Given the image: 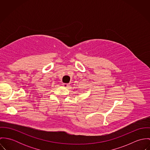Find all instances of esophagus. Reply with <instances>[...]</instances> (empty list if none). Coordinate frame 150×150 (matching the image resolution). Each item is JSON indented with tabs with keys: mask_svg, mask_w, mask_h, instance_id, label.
I'll return each instance as SVG.
<instances>
[{
	"mask_svg": "<svg viewBox=\"0 0 150 150\" xmlns=\"http://www.w3.org/2000/svg\"><path fill=\"white\" fill-rule=\"evenodd\" d=\"M62 85L64 87H66V88H68L69 86V84H66V83H63Z\"/></svg>",
	"mask_w": 150,
	"mask_h": 150,
	"instance_id": "1",
	"label": "esophagus"
}]
</instances>
